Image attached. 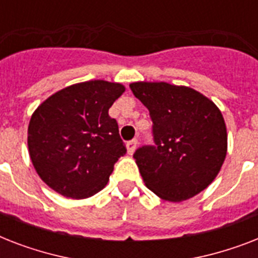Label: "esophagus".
<instances>
[{
    "label": "esophagus",
    "instance_id": "esophagus-1",
    "mask_svg": "<svg viewBox=\"0 0 258 258\" xmlns=\"http://www.w3.org/2000/svg\"><path fill=\"white\" fill-rule=\"evenodd\" d=\"M138 146V141L137 139H133V141L127 142V145H125V147H127V153L131 155V154H134V151H135V149H137Z\"/></svg>",
    "mask_w": 258,
    "mask_h": 258
}]
</instances>
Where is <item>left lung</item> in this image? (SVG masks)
<instances>
[{"instance_id":"obj_1","label":"left lung","mask_w":258,"mask_h":258,"mask_svg":"<svg viewBox=\"0 0 258 258\" xmlns=\"http://www.w3.org/2000/svg\"><path fill=\"white\" fill-rule=\"evenodd\" d=\"M150 111L155 146L134 154L146 186L159 198L180 202L208 187L228 151L220 108L196 89L165 82L131 83Z\"/></svg>"}]
</instances>
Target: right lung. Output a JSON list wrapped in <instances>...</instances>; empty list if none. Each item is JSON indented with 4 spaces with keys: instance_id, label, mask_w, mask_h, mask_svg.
Segmentation results:
<instances>
[{
    "instance_id": "obj_1",
    "label": "right lung",
    "mask_w": 258,
    "mask_h": 258,
    "mask_svg": "<svg viewBox=\"0 0 258 258\" xmlns=\"http://www.w3.org/2000/svg\"><path fill=\"white\" fill-rule=\"evenodd\" d=\"M124 91L120 83H78L36 108L28 127L29 157L52 190L84 200L107 184L113 165L127 151L116 120L108 115Z\"/></svg>"
}]
</instances>
